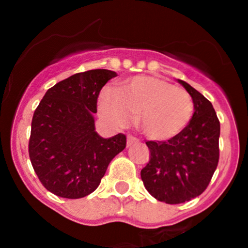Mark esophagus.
Returning <instances> with one entry per match:
<instances>
[{"label":"esophagus","mask_w":248,"mask_h":248,"mask_svg":"<svg viewBox=\"0 0 248 248\" xmlns=\"http://www.w3.org/2000/svg\"><path fill=\"white\" fill-rule=\"evenodd\" d=\"M138 141H139V139H138L137 137H134V135L129 134L128 137H126V145H128V146H131L133 144L138 143Z\"/></svg>","instance_id":"1"}]
</instances>
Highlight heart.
<instances>
[{
  "label": "heart",
  "mask_w": 248,
  "mask_h": 248,
  "mask_svg": "<svg viewBox=\"0 0 248 248\" xmlns=\"http://www.w3.org/2000/svg\"><path fill=\"white\" fill-rule=\"evenodd\" d=\"M99 111L107 122L125 126L135 115L140 130L153 140L177 137L189 125L194 100L185 89L153 76H135L122 89L105 87L99 97Z\"/></svg>",
  "instance_id": "obj_1"
}]
</instances>
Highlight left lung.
<instances>
[{"label": "left lung", "mask_w": 248, "mask_h": 248, "mask_svg": "<svg viewBox=\"0 0 248 248\" xmlns=\"http://www.w3.org/2000/svg\"><path fill=\"white\" fill-rule=\"evenodd\" d=\"M194 100V115L177 137L146 141L150 160L140 175L145 189L161 202L181 203L202 194L217 168L220 122L210 100L184 80Z\"/></svg>", "instance_id": "1"}]
</instances>
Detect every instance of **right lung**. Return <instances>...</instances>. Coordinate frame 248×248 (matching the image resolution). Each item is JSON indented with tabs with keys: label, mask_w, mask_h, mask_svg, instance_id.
Segmentation results:
<instances>
[{
	"label": "right lung",
	"mask_w": 248,
	"mask_h": 248,
	"mask_svg": "<svg viewBox=\"0 0 248 248\" xmlns=\"http://www.w3.org/2000/svg\"><path fill=\"white\" fill-rule=\"evenodd\" d=\"M114 77L117 73L108 69L74 74L48 89L34 110L28 143L31 163L41 184L59 198L92 194L111 159L126 146L122 133L103 139L94 130L98 97Z\"/></svg>",
	"instance_id": "right-lung-1"
}]
</instances>
